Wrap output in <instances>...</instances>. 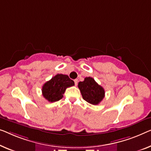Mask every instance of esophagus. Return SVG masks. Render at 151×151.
Here are the masks:
<instances>
[{"instance_id": "esophagus-1", "label": "esophagus", "mask_w": 151, "mask_h": 151, "mask_svg": "<svg viewBox=\"0 0 151 151\" xmlns=\"http://www.w3.org/2000/svg\"><path fill=\"white\" fill-rule=\"evenodd\" d=\"M74 81H75V85H77L78 80H77V79H75V80H74Z\"/></svg>"}]
</instances>
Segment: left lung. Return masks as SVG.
<instances>
[{
    "instance_id": "left-lung-1",
    "label": "left lung",
    "mask_w": 151,
    "mask_h": 151,
    "mask_svg": "<svg viewBox=\"0 0 151 151\" xmlns=\"http://www.w3.org/2000/svg\"><path fill=\"white\" fill-rule=\"evenodd\" d=\"M78 87L80 89L83 98L89 104L97 105L104 98V88L90 76L85 78L83 81L78 83Z\"/></svg>"
}]
</instances>
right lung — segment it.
Listing matches in <instances>:
<instances>
[{
  "label": "right lung",
  "mask_w": 151,
  "mask_h": 151,
  "mask_svg": "<svg viewBox=\"0 0 151 151\" xmlns=\"http://www.w3.org/2000/svg\"><path fill=\"white\" fill-rule=\"evenodd\" d=\"M73 85H75V82L68 75L58 74L43 85L42 96L49 102H57L63 98L66 88Z\"/></svg>",
  "instance_id": "1"
}]
</instances>
